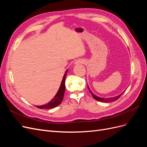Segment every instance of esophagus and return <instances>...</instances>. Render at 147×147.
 <instances>
[{
  "label": "esophagus",
  "mask_w": 147,
  "mask_h": 147,
  "mask_svg": "<svg viewBox=\"0 0 147 147\" xmlns=\"http://www.w3.org/2000/svg\"><path fill=\"white\" fill-rule=\"evenodd\" d=\"M83 62L82 61H77V62H75V64H83Z\"/></svg>",
  "instance_id": "esophagus-1"
}]
</instances>
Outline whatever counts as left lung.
<instances>
[{
  "mask_svg": "<svg viewBox=\"0 0 147 147\" xmlns=\"http://www.w3.org/2000/svg\"><path fill=\"white\" fill-rule=\"evenodd\" d=\"M88 88L89 91H90V92L91 93V94H92V97H93V98H94V99H96V100H98V101L102 102H106V103H109V102H113V101L117 100L118 99H119V97L120 96H121L123 94L124 92V91H123L121 94H119V95H118V96H115V97H109V98H103V97H102H102H99L97 96H96L95 94H93V93L91 92V90L90 89V88H89L88 86Z\"/></svg>",
  "mask_w": 147,
  "mask_h": 147,
  "instance_id": "left-lung-1",
  "label": "left lung"
}]
</instances>
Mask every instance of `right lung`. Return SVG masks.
<instances>
[{"instance_id": "1", "label": "right lung", "mask_w": 147, "mask_h": 147, "mask_svg": "<svg viewBox=\"0 0 147 147\" xmlns=\"http://www.w3.org/2000/svg\"><path fill=\"white\" fill-rule=\"evenodd\" d=\"M68 70H66L65 72V74L63 77V80H62V82L61 83V86L59 89L58 91L56 93L55 96L53 97V98L48 102V104H46L45 105H40V106H36L37 108L40 109H53L56 107L58 106L61 102L63 100V97L64 95V92L65 90V77L67 75V72Z\"/></svg>"}]
</instances>
